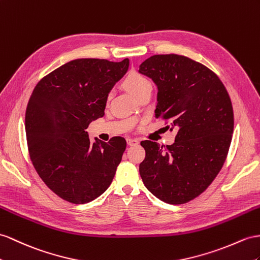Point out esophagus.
<instances>
[{"label": "esophagus", "instance_id": "34e87169", "mask_svg": "<svg viewBox=\"0 0 260 260\" xmlns=\"http://www.w3.org/2000/svg\"><path fill=\"white\" fill-rule=\"evenodd\" d=\"M126 142H127L128 146H135L139 143L138 139H135V138H127V139H126Z\"/></svg>", "mask_w": 260, "mask_h": 260}]
</instances>
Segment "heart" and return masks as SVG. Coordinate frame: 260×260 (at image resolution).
<instances>
[{"label": "heart", "mask_w": 260, "mask_h": 260, "mask_svg": "<svg viewBox=\"0 0 260 260\" xmlns=\"http://www.w3.org/2000/svg\"><path fill=\"white\" fill-rule=\"evenodd\" d=\"M125 86L136 99L146 90L151 89V82L148 78H146L142 73L131 72L125 79Z\"/></svg>", "instance_id": "heart-1"}]
</instances>
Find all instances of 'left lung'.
Listing matches in <instances>:
<instances>
[{
  "label": "left lung",
  "instance_id": "left-lung-1",
  "mask_svg": "<svg viewBox=\"0 0 260 260\" xmlns=\"http://www.w3.org/2000/svg\"><path fill=\"white\" fill-rule=\"evenodd\" d=\"M158 89L155 116L177 129L166 147L144 141L139 165L145 187L169 204L193 200L222 169L234 129L228 91L208 67L180 55H155L139 66Z\"/></svg>",
  "mask_w": 260,
  "mask_h": 260
}]
</instances>
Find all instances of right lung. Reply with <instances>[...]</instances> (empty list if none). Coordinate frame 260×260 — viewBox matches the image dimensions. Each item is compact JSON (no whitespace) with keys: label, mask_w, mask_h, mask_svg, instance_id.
<instances>
[{"label":"right lung","mask_w":260,"mask_h":260,"mask_svg":"<svg viewBox=\"0 0 260 260\" xmlns=\"http://www.w3.org/2000/svg\"><path fill=\"white\" fill-rule=\"evenodd\" d=\"M129 60L82 58L37 83L25 114L31 162L46 185L66 201H93L110 187L126 148L123 137L91 143L89 124L104 115L109 93Z\"/></svg>","instance_id":"obj_1"}]
</instances>
